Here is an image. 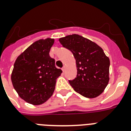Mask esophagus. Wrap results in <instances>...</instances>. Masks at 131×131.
I'll use <instances>...</instances> for the list:
<instances>
[{"instance_id":"esophagus-1","label":"esophagus","mask_w":131,"mask_h":131,"mask_svg":"<svg viewBox=\"0 0 131 131\" xmlns=\"http://www.w3.org/2000/svg\"><path fill=\"white\" fill-rule=\"evenodd\" d=\"M62 71H63V72H64V71H65V66H64L62 68Z\"/></svg>"}]
</instances>
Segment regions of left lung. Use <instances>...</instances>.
<instances>
[{"label":"left lung","mask_w":131,"mask_h":131,"mask_svg":"<svg viewBox=\"0 0 131 131\" xmlns=\"http://www.w3.org/2000/svg\"><path fill=\"white\" fill-rule=\"evenodd\" d=\"M63 47L72 52L77 69V77L69 81L73 89L86 98L103 93L109 81L110 60L95 42L79 35L59 38Z\"/></svg>","instance_id":"1"}]
</instances>
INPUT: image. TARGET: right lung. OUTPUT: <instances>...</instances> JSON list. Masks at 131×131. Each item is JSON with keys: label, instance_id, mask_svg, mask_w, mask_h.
Returning <instances> with one entry per match:
<instances>
[{"label": "right lung", "instance_id": "1", "mask_svg": "<svg viewBox=\"0 0 131 131\" xmlns=\"http://www.w3.org/2000/svg\"><path fill=\"white\" fill-rule=\"evenodd\" d=\"M53 38L35 42L20 54L11 74L14 89L22 99L34 105L43 104L52 96L56 81L62 71L49 56Z\"/></svg>", "mask_w": 131, "mask_h": 131}]
</instances>
